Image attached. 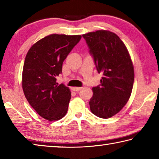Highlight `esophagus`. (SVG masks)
Instances as JSON below:
<instances>
[{
    "mask_svg": "<svg viewBox=\"0 0 159 159\" xmlns=\"http://www.w3.org/2000/svg\"><path fill=\"white\" fill-rule=\"evenodd\" d=\"M81 87H73L72 88V90H73L74 91H75V92H77V91H79L81 90Z\"/></svg>",
    "mask_w": 159,
    "mask_h": 159,
    "instance_id": "esophagus-1",
    "label": "esophagus"
}]
</instances>
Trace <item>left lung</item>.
<instances>
[{
  "mask_svg": "<svg viewBox=\"0 0 159 159\" xmlns=\"http://www.w3.org/2000/svg\"><path fill=\"white\" fill-rule=\"evenodd\" d=\"M97 70L103 77L93 88L90 111L109 118L123 109L130 98L134 83V67L125 44L116 34L99 30L83 34Z\"/></svg>",
  "mask_w": 159,
  "mask_h": 159,
  "instance_id": "1",
  "label": "left lung"
}]
</instances>
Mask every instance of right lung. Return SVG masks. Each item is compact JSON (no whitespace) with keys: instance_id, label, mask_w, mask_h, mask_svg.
<instances>
[{"instance_id":"right-lung-1","label":"right lung","mask_w":159,"mask_h":159,"mask_svg":"<svg viewBox=\"0 0 159 159\" xmlns=\"http://www.w3.org/2000/svg\"><path fill=\"white\" fill-rule=\"evenodd\" d=\"M81 39L80 35L51 34L32 45L26 54L22 72V88L26 99L38 114L50 121L66 115L71 92L58 85L67 55Z\"/></svg>"}]
</instances>
